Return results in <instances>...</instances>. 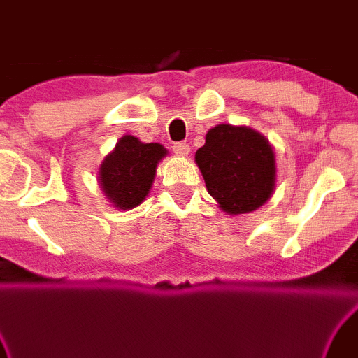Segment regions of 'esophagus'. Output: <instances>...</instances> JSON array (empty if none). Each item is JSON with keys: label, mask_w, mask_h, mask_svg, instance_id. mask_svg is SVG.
Masks as SVG:
<instances>
[{"label": "esophagus", "mask_w": 358, "mask_h": 358, "mask_svg": "<svg viewBox=\"0 0 358 358\" xmlns=\"http://www.w3.org/2000/svg\"><path fill=\"white\" fill-rule=\"evenodd\" d=\"M173 152L178 157H187L189 154V145L187 142H176L173 144Z\"/></svg>", "instance_id": "esophagus-1"}]
</instances>
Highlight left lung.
<instances>
[{
	"mask_svg": "<svg viewBox=\"0 0 358 358\" xmlns=\"http://www.w3.org/2000/svg\"><path fill=\"white\" fill-rule=\"evenodd\" d=\"M194 162L208 193L231 216L255 211L275 192V150L265 136L249 126H214Z\"/></svg>",
	"mask_w": 358,
	"mask_h": 358,
	"instance_id": "left-lung-1",
	"label": "left lung"
}]
</instances>
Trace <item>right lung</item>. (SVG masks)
I'll list each match as a JSON object with an SVG mask.
<instances>
[{
  "label": "right lung",
  "mask_w": 358,
  "mask_h": 358,
  "mask_svg": "<svg viewBox=\"0 0 358 358\" xmlns=\"http://www.w3.org/2000/svg\"><path fill=\"white\" fill-rule=\"evenodd\" d=\"M169 150L162 144H144L134 136H124L98 169V183L114 208L121 211L139 206L149 196L159 162Z\"/></svg>",
  "instance_id": "obj_1"
}]
</instances>
